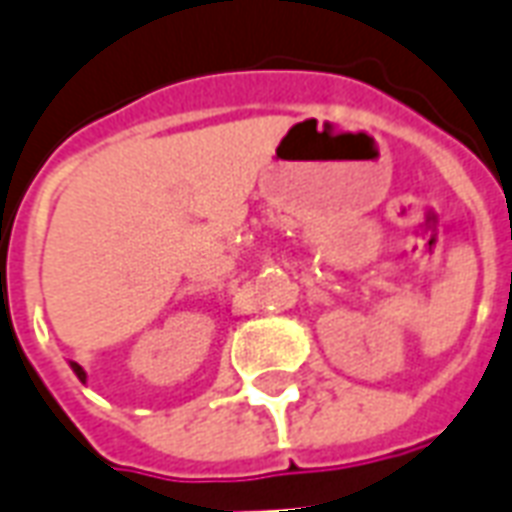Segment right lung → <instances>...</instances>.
<instances>
[{
	"mask_svg": "<svg viewBox=\"0 0 512 512\" xmlns=\"http://www.w3.org/2000/svg\"><path fill=\"white\" fill-rule=\"evenodd\" d=\"M71 370H73V373H76V378H79L82 384H84V381H87V373H84V370H82V365H76V362H71Z\"/></svg>",
	"mask_w": 512,
	"mask_h": 512,
	"instance_id": "1",
	"label": "right lung"
}]
</instances>
